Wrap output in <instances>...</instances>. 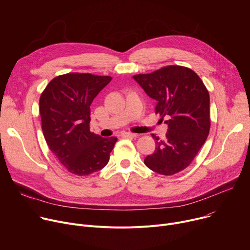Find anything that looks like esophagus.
<instances>
[{"mask_svg": "<svg viewBox=\"0 0 250 250\" xmlns=\"http://www.w3.org/2000/svg\"><path fill=\"white\" fill-rule=\"evenodd\" d=\"M122 137H127V138H135L137 137V134H134V133H130V132H123L121 134Z\"/></svg>", "mask_w": 250, "mask_h": 250, "instance_id": "esophagus-1", "label": "esophagus"}]
</instances>
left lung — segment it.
<instances>
[{
  "instance_id": "obj_1",
  "label": "left lung",
  "mask_w": 250,
  "mask_h": 250,
  "mask_svg": "<svg viewBox=\"0 0 250 250\" xmlns=\"http://www.w3.org/2000/svg\"><path fill=\"white\" fill-rule=\"evenodd\" d=\"M133 79L157 101L155 112L168 125L166 139L155 134L156 149L144 159L155 173L170 176L191 163L209 133V95L204 82L191 69L180 65L163 67Z\"/></svg>"
}]
</instances>
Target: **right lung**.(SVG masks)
<instances>
[{"label":"right lung","instance_id":"add662e5","mask_svg":"<svg viewBox=\"0 0 250 250\" xmlns=\"http://www.w3.org/2000/svg\"><path fill=\"white\" fill-rule=\"evenodd\" d=\"M112 77L90 73H67L53 78L40 98L44 139L66 170L88 176L109 162L116 137L103 138L90 132V105Z\"/></svg>","mask_w":250,"mask_h":250}]
</instances>
